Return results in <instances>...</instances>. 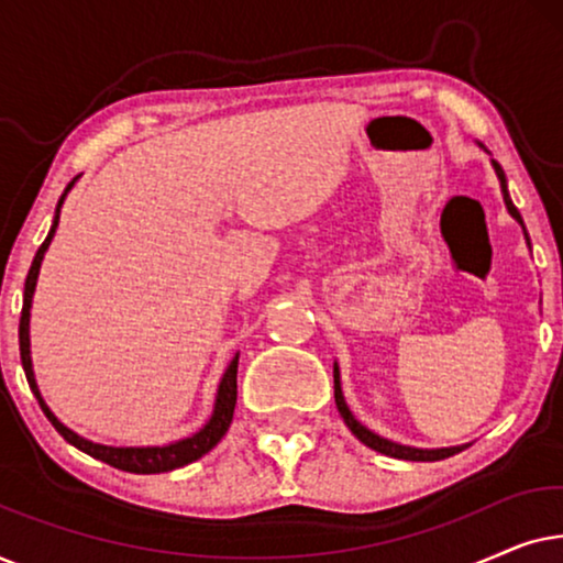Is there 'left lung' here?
I'll return each instance as SVG.
<instances>
[{"label": "left lung", "mask_w": 563, "mask_h": 563, "mask_svg": "<svg viewBox=\"0 0 563 563\" xmlns=\"http://www.w3.org/2000/svg\"><path fill=\"white\" fill-rule=\"evenodd\" d=\"M492 166H495V172H497V179H499V187H503V197H505V205H507V210H510L512 218L518 220L520 225H522V218H520L518 207L512 205V199H510V191H507V179H505V172H503V166H499L497 161H492ZM522 230H526V225H522ZM526 238H528V233H526ZM528 243H530V241H528ZM335 407H338V412H341V418H343L345 426L351 428V433L356 435L361 443H366L368 449H374V451L384 453V456H391V459H405V461H441V459H449V456H453V453L464 451V445H459V449L420 451V449H410V445H399V443H391V441H387V438H379V435H376V433H372V430L364 428V426H361V422H358L356 418H353L351 410H349V405H345V399H343V391H341V382H338V366H335Z\"/></svg>", "instance_id": "left-lung-1"}]
</instances>
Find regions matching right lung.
<instances>
[{"label":"right lung","instance_id":"add662e5","mask_svg":"<svg viewBox=\"0 0 563 563\" xmlns=\"http://www.w3.org/2000/svg\"><path fill=\"white\" fill-rule=\"evenodd\" d=\"M74 181L68 184L66 191L58 199L56 218H53L51 233L43 241L41 249H37L33 266H30L27 279H25V299H22V314H20V358H22V368H25L27 384H30V389H33V395L37 397V402H41V410L45 412V418H48L53 422V428L64 435V441L76 445V449L84 453H89V456H95L99 461H104V464L122 468V472H130V474H161V472H172V468L187 466V464H191V461L202 459L207 451H212L214 445L220 443V438L228 433L230 422H233V410H235V399H238V356L230 361L228 372H225V376H222L220 389H218V402H214V412H212L210 422H207V426L191 438H184V441L172 443V445H156V449H112V445L91 443V441H87V438L76 435L74 430H68L64 422H58L56 415H53L48 410V405L43 402L41 391H37L33 364H30V305H33V291H35L37 272H41V261L53 241V233H56V228H58L60 205H64V199L68 195V189L74 187Z\"/></svg>","mask_w":563,"mask_h":563}]
</instances>
